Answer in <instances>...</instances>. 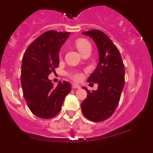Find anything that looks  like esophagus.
<instances>
[{
    "mask_svg": "<svg viewBox=\"0 0 153 153\" xmlns=\"http://www.w3.org/2000/svg\"><path fill=\"white\" fill-rule=\"evenodd\" d=\"M72 88L73 89H79L80 88V86L78 84H76V83H73Z\"/></svg>",
    "mask_w": 153,
    "mask_h": 153,
    "instance_id": "34e87169",
    "label": "esophagus"
}]
</instances>
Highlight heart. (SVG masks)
Wrapping results in <instances>:
<instances>
[{"label":"heart","mask_w":153,"mask_h":153,"mask_svg":"<svg viewBox=\"0 0 153 153\" xmlns=\"http://www.w3.org/2000/svg\"><path fill=\"white\" fill-rule=\"evenodd\" d=\"M75 45L77 48L78 51L82 53L83 51H86L88 48H91L90 43L84 38H79L75 41ZM67 76L71 78L72 79L75 81H79L83 79V75L80 72H76V71H70L67 73Z\"/></svg>","instance_id":"1"}]
</instances>
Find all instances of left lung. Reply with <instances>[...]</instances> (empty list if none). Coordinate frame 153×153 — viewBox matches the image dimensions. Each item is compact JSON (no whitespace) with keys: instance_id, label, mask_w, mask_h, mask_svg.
<instances>
[{"instance_id":"left-lung-1","label":"left lung","mask_w":153,"mask_h":153,"mask_svg":"<svg viewBox=\"0 0 153 153\" xmlns=\"http://www.w3.org/2000/svg\"><path fill=\"white\" fill-rule=\"evenodd\" d=\"M83 33L95 41L100 61L87 79L89 83H97L98 88L91 92L84 87L87 97L81 109L86 119L101 122L111 117L118 106L125 83L124 63L117 46L102 31L91 30Z\"/></svg>"}]
</instances>
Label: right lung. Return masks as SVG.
<instances>
[{
	"mask_svg": "<svg viewBox=\"0 0 153 153\" xmlns=\"http://www.w3.org/2000/svg\"><path fill=\"white\" fill-rule=\"evenodd\" d=\"M70 34V32L46 31L30 44L23 56V94L30 111L40 118L56 116L65 97L71 90L69 82L60 81L54 87L48 79V76L59 66L58 53Z\"/></svg>",
	"mask_w": 153,
	"mask_h": 153,
	"instance_id": "obj_1",
	"label": "right lung"
}]
</instances>
